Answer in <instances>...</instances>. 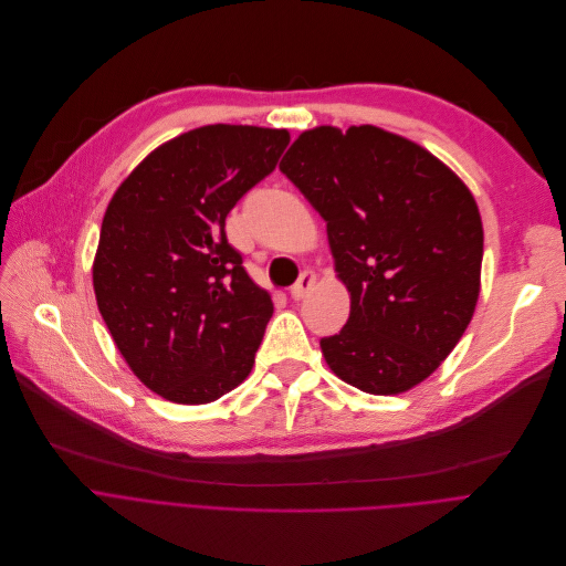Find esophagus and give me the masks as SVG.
<instances>
[{
    "label": "esophagus",
    "mask_w": 566,
    "mask_h": 566,
    "mask_svg": "<svg viewBox=\"0 0 566 566\" xmlns=\"http://www.w3.org/2000/svg\"><path fill=\"white\" fill-rule=\"evenodd\" d=\"M315 283H317V274H315V272H311V269H306V272L300 276V281L290 287V297H292L294 302L304 300V297H306V292H308Z\"/></svg>",
    "instance_id": "1"
}]
</instances>
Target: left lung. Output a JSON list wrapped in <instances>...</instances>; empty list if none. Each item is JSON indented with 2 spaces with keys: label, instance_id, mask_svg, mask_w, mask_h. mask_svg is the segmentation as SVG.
<instances>
[{
  "label": "left lung",
  "instance_id": "1",
  "mask_svg": "<svg viewBox=\"0 0 566 566\" xmlns=\"http://www.w3.org/2000/svg\"><path fill=\"white\" fill-rule=\"evenodd\" d=\"M279 170L327 221L347 325L319 347L347 385L396 396L423 382L465 334L481 290L483 226L438 156L385 128L315 126Z\"/></svg>",
  "mask_w": 566,
  "mask_h": 566
}]
</instances>
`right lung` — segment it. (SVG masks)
<instances>
[{
    "label": "right lung",
    "mask_w": 566,
    "mask_h": 566,
    "mask_svg": "<svg viewBox=\"0 0 566 566\" xmlns=\"http://www.w3.org/2000/svg\"><path fill=\"white\" fill-rule=\"evenodd\" d=\"M287 143L285 128L186 130L147 154L105 209L96 304L133 375L160 398L205 406L249 378L274 302L228 244L226 217Z\"/></svg>",
    "instance_id": "right-lung-1"
}]
</instances>
